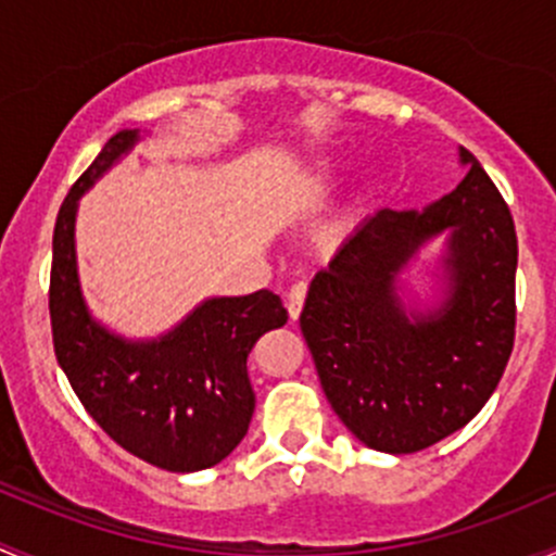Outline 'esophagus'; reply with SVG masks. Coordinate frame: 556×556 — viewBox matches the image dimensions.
Instances as JSON below:
<instances>
[{
	"label": "esophagus",
	"instance_id": "esophagus-1",
	"mask_svg": "<svg viewBox=\"0 0 556 556\" xmlns=\"http://www.w3.org/2000/svg\"><path fill=\"white\" fill-rule=\"evenodd\" d=\"M305 296H307V283L305 280H296L289 291V300H286V311H289V318L296 320L302 313V305H305Z\"/></svg>",
	"mask_w": 556,
	"mask_h": 556
}]
</instances>
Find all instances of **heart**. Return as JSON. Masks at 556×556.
<instances>
[{
	"instance_id": "b5f03b06",
	"label": "heart",
	"mask_w": 556,
	"mask_h": 556,
	"mask_svg": "<svg viewBox=\"0 0 556 556\" xmlns=\"http://www.w3.org/2000/svg\"><path fill=\"white\" fill-rule=\"evenodd\" d=\"M362 214H364L362 205H351V208H348L345 214H342L340 219H337L334 225L329 227L331 238H334V240H342V238L351 236V232L356 230V225H358V219H362Z\"/></svg>"
}]
</instances>
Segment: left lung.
I'll return each mask as SVG.
<instances>
[{
	"label": "left lung",
	"mask_w": 556,
	"mask_h": 556,
	"mask_svg": "<svg viewBox=\"0 0 556 556\" xmlns=\"http://www.w3.org/2000/svg\"><path fill=\"white\" fill-rule=\"evenodd\" d=\"M463 176L426 208L377 211L313 278L300 326L331 409L366 447L409 455L488 404L514 348L517 232L468 150ZM445 249L420 298L403 273Z\"/></svg>",
	"instance_id": "obj_1"
}]
</instances>
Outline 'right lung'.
Here are the masks:
<instances>
[{
  "mask_svg": "<svg viewBox=\"0 0 556 556\" xmlns=\"http://www.w3.org/2000/svg\"><path fill=\"white\" fill-rule=\"evenodd\" d=\"M141 141L125 128L106 141L66 194L53 232L50 320L61 369L88 415L141 460L174 473L216 466L238 447L254 415L249 353L265 331L286 324L280 296H208L174 329L130 340L101 324L79 283V198Z\"/></svg>",
  "mask_w": 556,
  "mask_h": 556,
  "instance_id": "right-lung-1",
  "label": "right lung"
}]
</instances>
